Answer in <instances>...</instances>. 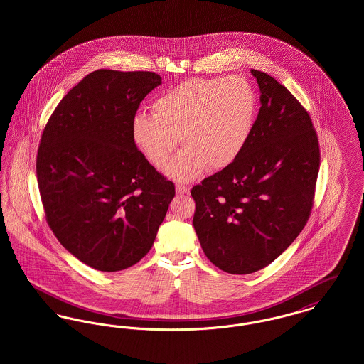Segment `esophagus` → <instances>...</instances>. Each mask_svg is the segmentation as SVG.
Wrapping results in <instances>:
<instances>
[{
	"label": "esophagus",
	"mask_w": 364,
	"mask_h": 364,
	"mask_svg": "<svg viewBox=\"0 0 364 364\" xmlns=\"http://www.w3.org/2000/svg\"><path fill=\"white\" fill-rule=\"evenodd\" d=\"M188 192H190L188 187H186L183 184H176V193L177 195H184V193H188Z\"/></svg>",
	"instance_id": "34e87169"
}]
</instances>
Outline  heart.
<instances>
[{"label":"heart","mask_w":364,"mask_h":364,"mask_svg":"<svg viewBox=\"0 0 364 364\" xmlns=\"http://www.w3.org/2000/svg\"><path fill=\"white\" fill-rule=\"evenodd\" d=\"M151 109L153 116L134 117L132 139L144 158L162 169L180 138L184 149L166 174L187 183L205 169H225L242 154L254 128L257 95L240 76L195 77L161 94Z\"/></svg>","instance_id":"1"}]
</instances>
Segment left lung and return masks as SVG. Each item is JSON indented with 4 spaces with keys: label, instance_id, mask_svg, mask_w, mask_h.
<instances>
[{
    "label": "left lung",
    "instance_id": "8db88e82",
    "mask_svg": "<svg viewBox=\"0 0 364 364\" xmlns=\"http://www.w3.org/2000/svg\"><path fill=\"white\" fill-rule=\"evenodd\" d=\"M260 109L242 154L191 190L192 224L218 269L250 274L294 242L311 214L319 143L310 114L270 75L251 70Z\"/></svg>",
    "mask_w": 364,
    "mask_h": 364
}]
</instances>
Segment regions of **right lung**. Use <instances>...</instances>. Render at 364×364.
<instances>
[{
	"label": "right lung",
	"instance_id": "1",
	"mask_svg": "<svg viewBox=\"0 0 364 364\" xmlns=\"http://www.w3.org/2000/svg\"><path fill=\"white\" fill-rule=\"evenodd\" d=\"M162 83L154 72H91L57 105L36 156L46 221L63 247L100 272L138 263L174 196L140 153L132 120Z\"/></svg>",
	"mask_w": 364,
	"mask_h": 364
}]
</instances>
